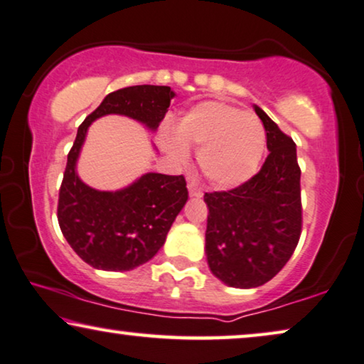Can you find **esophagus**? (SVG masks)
<instances>
[{"mask_svg": "<svg viewBox=\"0 0 364 364\" xmlns=\"http://www.w3.org/2000/svg\"><path fill=\"white\" fill-rule=\"evenodd\" d=\"M188 189H189V194H191V196H194V198H201L203 196V191L196 186V184L189 183Z\"/></svg>", "mask_w": 364, "mask_h": 364, "instance_id": "1", "label": "esophagus"}]
</instances>
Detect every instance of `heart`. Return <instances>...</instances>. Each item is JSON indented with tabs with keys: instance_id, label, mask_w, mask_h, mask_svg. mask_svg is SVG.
<instances>
[{
	"instance_id": "1",
	"label": "heart",
	"mask_w": 364,
	"mask_h": 364,
	"mask_svg": "<svg viewBox=\"0 0 364 364\" xmlns=\"http://www.w3.org/2000/svg\"><path fill=\"white\" fill-rule=\"evenodd\" d=\"M174 138L165 146L183 160L184 146L198 148L201 175L219 188H234L250 180L265 151V130L257 117L218 100L196 104L175 122Z\"/></svg>"
}]
</instances>
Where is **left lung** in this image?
Wrapping results in <instances>:
<instances>
[{"label":"left lung","instance_id":"1","mask_svg":"<svg viewBox=\"0 0 364 364\" xmlns=\"http://www.w3.org/2000/svg\"><path fill=\"white\" fill-rule=\"evenodd\" d=\"M267 132L257 175L229 191L204 194L206 255L211 272L229 287L254 289L274 279L301 234L300 166L294 140L254 105Z\"/></svg>","mask_w":364,"mask_h":364}]
</instances>
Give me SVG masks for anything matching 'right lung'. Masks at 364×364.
<instances>
[{"label":"right lung","mask_w":364,"mask_h":364,"mask_svg":"<svg viewBox=\"0 0 364 364\" xmlns=\"http://www.w3.org/2000/svg\"><path fill=\"white\" fill-rule=\"evenodd\" d=\"M175 97L166 85H133L112 92L85 117L68 155L59 189L58 221L65 240L94 269L124 272L148 262L188 201L184 176L146 173L119 191H99L75 171L82 143L92 122L127 115L156 130Z\"/></svg>","instance_id":"obj_1"}]
</instances>
